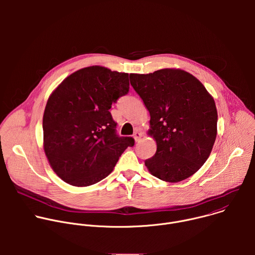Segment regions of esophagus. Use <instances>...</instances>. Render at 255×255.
<instances>
[{
  "label": "esophagus",
  "mask_w": 255,
  "mask_h": 255,
  "mask_svg": "<svg viewBox=\"0 0 255 255\" xmlns=\"http://www.w3.org/2000/svg\"><path fill=\"white\" fill-rule=\"evenodd\" d=\"M133 137H134L135 141L137 142V141H139V140L141 139V137H142V133H141V132H139V131H136V132H134Z\"/></svg>",
  "instance_id": "1"
}]
</instances>
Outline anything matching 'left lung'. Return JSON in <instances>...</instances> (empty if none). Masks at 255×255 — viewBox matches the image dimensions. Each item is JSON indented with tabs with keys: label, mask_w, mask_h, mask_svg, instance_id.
I'll list each match as a JSON object with an SVG mask.
<instances>
[{
	"label": "left lung",
	"mask_w": 255,
	"mask_h": 255,
	"mask_svg": "<svg viewBox=\"0 0 255 255\" xmlns=\"http://www.w3.org/2000/svg\"><path fill=\"white\" fill-rule=\"evenodd\" d=\"M130 83L149 111L148 133L157 145L145 165L168 183L190 177L206 162L216 140L218 114L213 97L181 69L131 74Z\"/></svg>",
	"instance_id": "8db88e82"
}]
</instances>
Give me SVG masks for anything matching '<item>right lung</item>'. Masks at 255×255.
<instances>
[{"instance_id":"right-lung-1","label":"right lung","mask_w":255,"mask_h":255,"mask_svg":"<svg viewBox=\"0 0 255 255\" xmlns=\"http://www.w3.org/2000/svg\"><path fill=\"white\" fill-rule=\"evenodd\" d=\"M125 72L104 66L82 68L50 95L43 115V146L54 172L65 183L88 187L110 174L132 137H120L110 109L128 94Z\"/></svg>"}]
</instances>
